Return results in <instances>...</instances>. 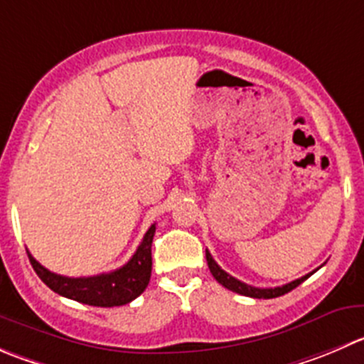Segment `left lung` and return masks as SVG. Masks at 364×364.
Returning a JSON list of instances; mask_svg holds the SVG:
<instances>
[{
  "instance_id": "left-lung-1",
  "label": "left lung",
  "mask_w": 364,
  "mask_h": 364,
  "mask_svg": "<svg viewBox=\"0 0 364 364\" xmlns=\"http://www.w3.org/2000/svg\"><path fill=\"white\" fill-rule=\"evenodd\" d=\"M206 261H208V267H210V272L211 276L215 277V279L218 281V283L222 284L224 288H228V290L235 291V294H240V295H245V297H252V299H276V297H281V295L288 294V291H291L294 288H297L299 284L304 283L306 279H308L309 276H313L316 270L309 272V274H306V276H302L301 279H295L291 281V283L288 284H283V287H276V288H256V287H250V284H245L242 283V281H238L236 277L229 276L228 272L222 270L220 267L217 264V261L211 257V254L206 250Z\"/></svg>"
}]
</instances>
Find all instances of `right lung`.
I'll return each mask as SVG.
<instances>
[{"label": "right lung", "instance_id": "1", "mask_svg": "<svg viewBox=\"0 0 364 364\" xmlns=\"http://www.w3.org/2000/svg\"><path fill=\"white\" fill-rule=\"evenodd\" d=\"M156 231V224L151 225L144 235L139 249L133 254L132 259L121 268L108 274L90 277H65L58 276L55 272H49L42 267L28 250V257L46 287L51 288L55 294L62 297L73 299V301L83 302L88 306L97 308H114V306H124L135 301L140 294L147 288L151 279V268H153V257H151V245L153 236Z\"/></svg>", "mask_w": 364, "mask_h": 364}]
</instances>
